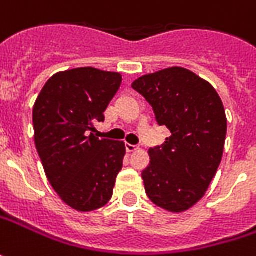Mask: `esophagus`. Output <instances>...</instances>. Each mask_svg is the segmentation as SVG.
<instances>
[{
  "instance_id": "esophagus-1",
  "label": "esophagus",
  "mask_w": 256,
  "mask_h": 256,
  "mask_svg": "<svg viewBox=\"0 0 256 256\" xmlns=\"http://www.w3.org/2000/svg\"><path fill=\"white\" fill-rule=\"evenodd\" d=\"M137 148H138V147H137V146H133V144H126V150H128V153H133V152H136Z\"/></svg>"
}]
</instances>
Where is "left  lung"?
<instances>
[{
	"label": "left lung",
	"mask_w": 256,
	"mask_h": 256,
	"mask_svg": "<svg viewBox=\"0 0 256 256\" xmlns=\"http://www.w3.org/2000/svg\"><path fill=\"white\" fill-rule=\"evenodd\" d=\"M132 88L153 106L172 136L150 148L143 172L147 197L170 212H184L204 197L224 153L226 116L212 84L186 68L140 76Z\"/></svg>",
	"instance_id": "left-lung-1"
}]
</instances>
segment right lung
<instances>
[{"label": "right lung", "instance_id": "1", "mask_svg": "<svg viewBox=\"0 0 256 256\" xmlns=\"http://www.w3.org/2000/svg\"><path fill=\"white\" fill-rule=\"evenodd\" d=\"M122 75L96 68L58 72L38 94L34 140L52 188L79 212L104 207L123 167L126 146L93 136L119 90Z\"/></svg>", "mask_w": 256, "mask_h": 256}]
</instances>
